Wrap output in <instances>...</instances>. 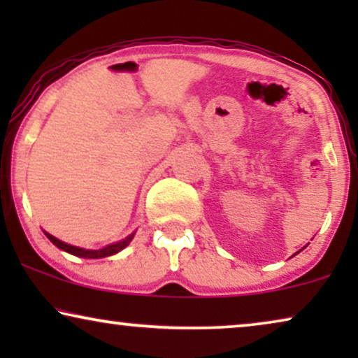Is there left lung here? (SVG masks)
<instances>
[{"instance_id": "obj_1", "label": "left lung", "mask_w": 358, "mask_h": 358, "mask_svg": "<svg viewBox=\"0 0 358 358\" xmlns=\"http://www.w3.org/2000/svg\"><path fill=\"white\" fill-rule=\"evenodd\" d=\"M301 251H303V249H301Z\"/></svg>"}]
</instances>
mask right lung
Returning <instances> with one entry per match:
<instances>
[{
  "label": "right lung",
  "mask_w": 358,
  "mask_h": 358,
  "mask_svg": "<svg viewBox=\"0 0 358 358\" xmlns=\"http://www.w3.org/2000/svg\"><path fill=\"white\" fill-rule=\"evenodd\" d=\"M43 233H45V231H43ZM134 234L135 233H131L130 236H127L125 239H122V241L114 243V244H109V246H106V248H102V249H83V248H78V246H71V244H68V243H63V241H60V239H57L55 236H52V234H48V233H45V236L50 239V241L55 244L58 249L70 252V254H73V256L85 257V259H99V257L114 256V254H117L119 251H122V249H124V248L129 246L131 239H134Z\"/></svg>",
  "instance_id": "add662e5"
}]
</instances>
